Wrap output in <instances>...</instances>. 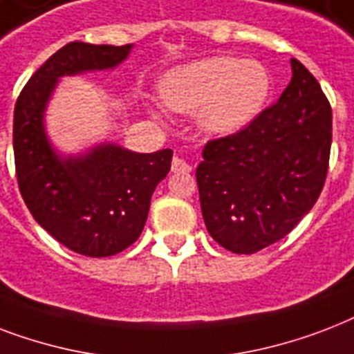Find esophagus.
<instances>
[{
	"label": "esophagus",
	"instance_id": "obj_1",
	"mask_svg": "<svg viewBox=\"0 0 354 354\" xmlns=\"http://www.w3.org/2000/svg\"><path fill=\"white\" fill-rule=\"evenodd\" d=\"M190 169V164L186 162V160H183V158L175 157L174 160H171V171H174V174H188Z\"/></svg>",
	"mask_w": 354,
	"mask_h": 354
}]
</instances>
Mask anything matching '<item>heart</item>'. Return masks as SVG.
Instances as JSON below:
<instances>
[{
    "label": "heart",
    "mask_w": 354,
    "mask_h": 354,
    "mask_svg": "<svg viewBox=\"0 0 354 354\" xmlns=\"http://www.w3.org/2000/svg\"><path fill=\"white\" fill-rule=\"evenodd\" d=\"M160 94L174 111L197 112L203 131L229 136L249 127L264 111L271 75L259 60L208 57L166 73Z\"/></svg>",
    "instance_id": "obj_1"
}]
</instances>
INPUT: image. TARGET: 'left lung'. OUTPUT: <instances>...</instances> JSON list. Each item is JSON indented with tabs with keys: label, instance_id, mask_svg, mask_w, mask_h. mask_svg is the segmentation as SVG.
Instances as JSON below:
<instances>
[{
	"label": "left lung",
	"instance_id": "left-lung-1",
	"mask_svg": "<svg viewBox=\"0 0 354 354\" xmlns=\"http://www.w3.org/2000/svg\"><path fill=\"white\" fill-rule=\"evenodd\" d=\"M330 142V103L316 77L292 59V81L275 105L203 149L196 177L210 236L238 254L286 236L322 194Z\"/></svg>",
	"mask_w": 354,
	"mask_h": 354
}]
</instances>
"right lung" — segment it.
I'll list each match as a JSON object with an SVG mask.
<instances>
[{"mask_svg":"<svg viewBox=\"0 0 354 354\" xmlns=\"http://www.w3.org/2000/svg\"><path fill=\"white\" fill-rule=\"evenodd\" d=\"M129 53L131 44H66L32 73L15 106L12 142L21 197L38 225L84 257H111L138 240L174 151L134 153L100 144L84 155L62 158L49 144L44 111L59 77L111 70Z\"/></svg>","mask_w":354,"mask_h":354,"instance_id":"1","label":"right lung"}]
</instances>
